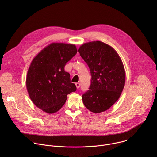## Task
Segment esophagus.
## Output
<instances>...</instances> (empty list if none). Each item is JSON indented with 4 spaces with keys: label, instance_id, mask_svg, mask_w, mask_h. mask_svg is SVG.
I'll return each instance as SVG.
<instances>
[{
    "label": "esophagus",
    "instance_id": "obj_1",
    "mask_svg": "<svg viewBox=\"0 0 157 157\" xmlns=\"http://www.w3.org/2000/svg\"><path fill=\"white\" fill-rule=\"evenodd\" d=\"M75 85H76L77 89H79V87H80V83H79V82H76V83L75 84Z\"/></svg>",
    "mask_w": 157,
    "mask_h": 157
}]
</instances>
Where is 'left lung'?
<instances>
[{
    "instance_id": "1",
    "label": "left lung",
    "mask_w": 157,
    "mask_h": 157,
    "mask_svg": "<svg viewBox=\"0 0 157 157\" xmlns=\"http://www.w3.org/2000/svg\"><path fill=\"white\" fill-rule=\"evenodd\" d=\"M78 52L91 75V85L82 96V102L94 113L105 111L123 91L125 74L122 61L113 47L100 41L84 43Z\"/></svg>"
}]
</instances>
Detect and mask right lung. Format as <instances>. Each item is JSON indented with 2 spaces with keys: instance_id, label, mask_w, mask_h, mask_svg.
<instances>
[{
  "instance_id": "right-lung-1",
  "label": "right lung",
  "mask_w": 157,
  "mask_h": 157,
  "mask_svg": "<svg viewBox=\"0 0 157 157\" xmlns=\"http://www.w3.org/2000/svg\"><path fill=\"white\" fill-rule=\"evenodd\" d=\"M77 52L75 44L52 43L33 59L26 86L33 103L45 113H55L64 104L68 94L76 91L64 66Z\"/></svg>"
}]
</instances>
